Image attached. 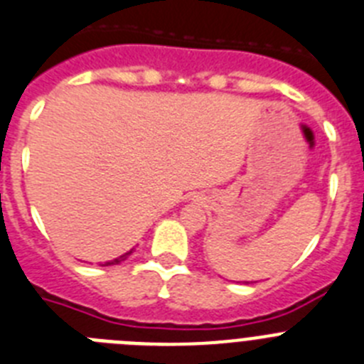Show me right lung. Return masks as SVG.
<instances>
[{
	"mask_svg": "<svg viewBox=\"0 0 364 364\" xmlns=\"http://www.w3.org/2000/svg\"><path fill=\"white\" fill-rule=\"evenodd\" d=\"M134 250H130V252H127V254H123V255H119V257H116V259H112V261H107V263H105V267H110V264H119L121 261H125L127 257H129L130 254H132Z\"/></svg>",
	"mask_w": 364,
	"mask_h": 364,
	"instance_id": "add662e5",
	"label": "right lung"
}]
</instances>
